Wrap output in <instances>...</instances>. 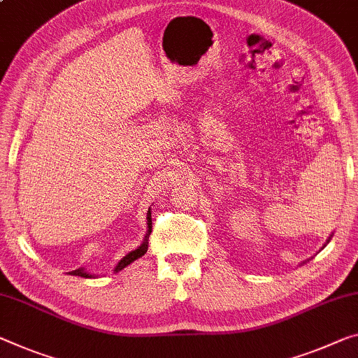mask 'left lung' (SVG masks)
<instances>
[{
  "instance_id": "left-lung-1",
  "label": "left lung",
  "mask_w": 358,
  "mask_h": 358,
  "mask_svg": "<svg viewBox=\"0 0 358 358\" xmlns=\"http://www.w3.org/2000/svg\"><path fill=\"white\" fill-rule=\"evenodd\" d=\"M328 241H329V240H328Z\"/></svg>"
}]
</instances>
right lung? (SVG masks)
Segmentation results:
<instances>
[{
  "instance_id": "add662e5",
  "label": "right lung",
  "mask_w": 358,
  "mask_h": 358,
  "mask_svg": "<svg viewBox=\"0 0 358 358\" xmlns=\"http://www.w3.org/2000/svg\"><path fill=\"white\" fill-rule=\"evenodd\" d=\"M147 225H148V230H147L145 240L142 241L141 246H137L136 250L129 251L128 255L123 256V259L117 264V267H115V272H120V271H122V268H124L126 266H129L131 262H134L136 259H139V257H142L147 252V248H148V235H150V232H152V213H150V210H148V213H147ZM71 275H78V277H83V278H94V275L87 273L85 268H76V271L71 272Z\"/></svg>"
}]
</instances>
